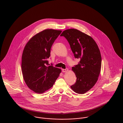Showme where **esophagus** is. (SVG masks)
I'll return each mask as SVG.
<instances>
[{"label":"esophagus","mask_w":123,"mask_h":123,"mask_svg":"<svg viewBox=\"0 0 123 123\" xmlns=\"http://www.w3.org/2000/svg\"><path fill=\"white\" fill-rule=\"evenodd\" d=\"M62 72H66L67 71H68V69H62Z\"/></svg>","instance_id":"obj_1"}]
</instances>
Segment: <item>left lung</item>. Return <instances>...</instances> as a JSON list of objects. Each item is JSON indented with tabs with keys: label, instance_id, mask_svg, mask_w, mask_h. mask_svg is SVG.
Returning <instances> with one entry per match:
<instances>
[{
	"label": "left lung",
	"instance_id": "left-lung-1",
	"mask_svg": "<svg viewBox=\"0 0 123 123\" xmlns=\"http://www.w3.org/2000/svg\"><path fill=\"white\" fill-rule=\"evenodd\" d=\"M60 36L67 40L75 58L80 60L78 64L72 67L77 80L70 87L77 93L84 94L98 80L101 67L99 49L91 37L77 29L66 30Z\"/></svg>",
	"mask_w": 123,
	"mask_h": 123
}]
</instances>
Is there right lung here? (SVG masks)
Wrapping results in <instances>:
<instances>
[{
    "label": "right lung",
    "mask_w": 123,
    "mask_h": 123,
    "mask_svg": "<svg viewBox=\"0 0 123 123\" xmlns=\"http://www.w3.org/2000/svg\"><path fill=\"white\" fill-rule=\"evenodd\" d=\"M62 31L46 29L34 35L25 45L22 56L24 80L30 89L43 93L52 88L61 70L48 66L51 48Z\"/></svg>",
    "instance_id": "1"
}]
</instances>
